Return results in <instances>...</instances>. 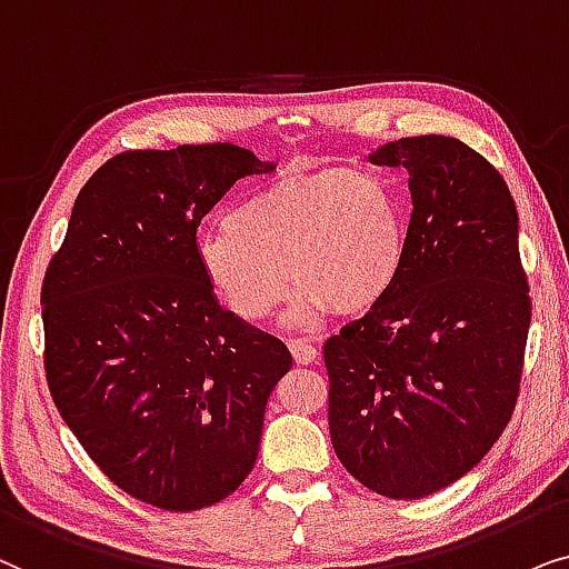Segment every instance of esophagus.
<instances>
[{
	"mask_svg": "<svg viewBox=\"0 0 569 569\" xmlns=\"http://www.w3.org/2000/svg\"><path fill=\"white\" fill-rule=\"evenodd\" d=\"M289 348L297 363H315L320 359V351H317V348L305 338H289Z\"/></svg>",
	"mask_w": 569,
	"mask_h": 569,
	"instance_id": "1",
	"label": "esophagus"
}]
</instances>
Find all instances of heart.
<instances>
[{
    "mask_svg": "<svg viewBox=\"0 0 569 569\" xmlns=\"http://www.w3.org/2000/svg\"><path fill=\"white\" fill-rule=\"evenodd\" d=\"M408 231L392 189L375 173H286L241 197L223 229L197 241V268L237 320L257 325L293 283L286 322H320L328 309L363 315L398 283Z\"/></svg>",
    "mask_w": 569,
    "mask_h": 569,
    "instance_id": "heart-1",
    "label": "heart"
}]
</instances>
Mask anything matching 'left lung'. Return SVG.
I'll return each instance as SVG.
<instances>
[{
  "instance_id": "8db88e82",
  "label": "left lung",
  "mask_w": 569,
  "mask_h": 569,
  "mask_svg": "<svg viewBox=\"0 0 569 569\" xmlns=\"http://www.w3.org/2000/svg\"><path fill=\"white\" fill-rule=\"evenodd\" d=\"M411 189L406 262L369 315L325 343L330 439L348 473L390 499H421L481 463L520 390L531 297L518 210L466 142H385Z\"/></svg>"
}]
</instances>
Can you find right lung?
Instances as JSON below:
<instances>
[{
  "label": "right lung",
  "instance_id": "add662e5",
  "mask_svg": "<svg viewBox=\"0 0 569 569\" xmlns=\"http://www.w3.org/2000/svg\"><path fill=\"white\" fill-rule=\"evenodd\" d=\"M268 171L231 142L113 156L80 189L43 278L59 413L119 489L161 510L239 489L291 369L289 348L226 312L197 268L202 218Z\"/></svg>",
  "mask_w": 569,
  "mask_h": 569
}]
</instances>
